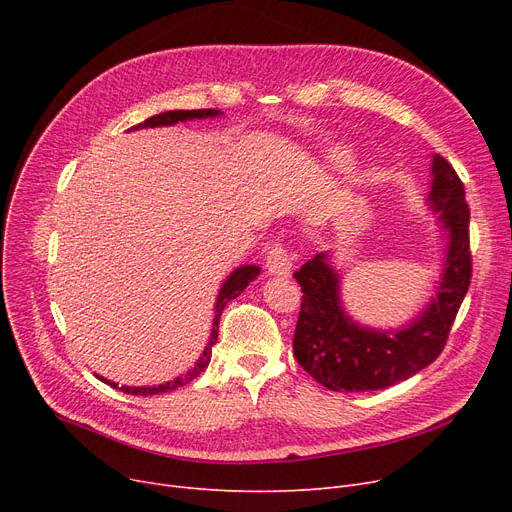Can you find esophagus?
Wrapping results in <instances>:
<instances>
[{"instance_id":"1","label":"esophagus","mask_w":512,"mask_h":512,"mask_svg":"<svg viewBox=\"0 0 512 512\" xmlns=\"http://www.w3.org/2000/svg\"><path fill=\"white\" fill-rule=\"evenodd\" d=\"M265 267L272 276L288 278L292 274V257L282 245H274L270 251H267Z\"/></svg>"}]
</instances>
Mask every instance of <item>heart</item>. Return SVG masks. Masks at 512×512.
Returning <instances> with one entry per match:
<instances>
[{
    "instance_id": "1",
    "label": "heart",
    "mask_w": 512,
    "mask_h": 512,
    "mask_svg": "<svg viewBox=\"0 0 512 512\" xmlns=\"http://www.w3.org/2000/svg\"><path fill=\"white\" fill-rule=\"evenodd\" d=\"M348 161H351V153L346 149H330L324 153V168L330 172H340Z\"/></svg>"
}]
</instances>
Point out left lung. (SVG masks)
<instances>
[{"label": "left lung", "mask_w": 512, "mask_h": 512, "mask_svg": "<svg viewBox=\"0 0 512 512\" xmlns=\"http://www.w3.org/2000/svg\"><path fill=\"white\" fill-rule=\"evenodd\" d=\"M427 205L444 234L440 278L425 307L400 328H369L348 315L332 253H319L294 274L303 290L294 357L334 392L384 390L434 363L471 282L465 186L442 155L432 157Z\"/></svg>", "instance_id": "left-lung-1"}]
</instances>
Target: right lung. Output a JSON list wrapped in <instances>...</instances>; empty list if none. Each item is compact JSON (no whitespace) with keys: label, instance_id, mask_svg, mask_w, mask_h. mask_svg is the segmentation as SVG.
I'll return each mask as SVG.
<instances>
[{"label":"right lung","instance_id":"right-lung-1","mask_svg":"<svg viewBox=\"0 0 512 512\" xmlns=\"http://www.w3.org/2000/svg\"><path fill=\"white\" fill-rule=\"evenodd\" d=\"M222 112L220 110H174V112H164V114H157L149 120H145L143 124L139 126H132L130 130H141V128H157V126H174L178 122H186V120H205V118H220ZM261 274V267L251 263V265H240L236 267V270L226 278V282L222 284L220 292H218V299H215V317H213V326H211V338L205 346L203 355L197 359L195 367L191 371H186L184 375H178V378H174L172 382H166V384H159V386H118L116 382H110L107 378H97L112 386V388H118L126 394H134V396H151V394H161V392H170V390H176L180 386H186L188 382H193L197 375H201L209 361H211V346L215 344V340H218V330H220V317H222V311L224 307L236 299L238 294L245 290L249 286V282H253L257 276Z\"/></svg>","mask_w":512,"mask_h":512}]
</instances>
